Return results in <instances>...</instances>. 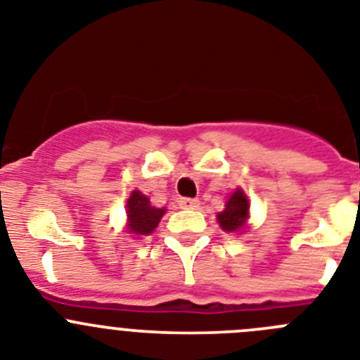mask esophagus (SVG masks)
Here are the masks:
<instances>
[{"instance_id": "obj_1", "label": "esophagus", "mask_w": 360, "mask_h": 360, "mask_svg": "<svg viewBox=\"0 0 360 360\" xmlns=\"http://www.w3.org/2000/svg\"><path fill=\"white\" fill-rule=\"evenodd\" d=\"M178 205L182 209H198L200 202L196 198H180L178 200Z\"/></svg>"}]
</instances>
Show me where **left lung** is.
Here are the masks:
<instances>
[{
	"mask_svg": "<svg viewBox=\"0 0 360 360\" xmlns=\"http://www.w3.org/2000/svg\"><path fill=\"white\" fill-rule=\"evenodd\" d=\"M250 203L247 195L238 187L231 195V198L225 203V209L218 212V224L225 232H240L247 227V219H249Z\"/></svg>",
	"mask_w": 360,
	"mask_h": 360,
	"instance_id": "left-lung-1",
	"label": "left lung"
}]
</instances>
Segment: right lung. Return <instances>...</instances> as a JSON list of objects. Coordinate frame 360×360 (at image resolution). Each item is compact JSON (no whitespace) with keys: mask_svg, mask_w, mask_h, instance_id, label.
<instances>
[{"mask_svg":"<svg viewBox=\"0 0 360 360\" xmlns=\"http://www.w3.org/2000/svg\"><path fill=\"white\" fill-rule=\"evenodd\" d=\"M165 214L164 207H153L151 202L141 191H133L126 203L128 232L133 236H148L157 229L158 221Z\"/></svg>","mask_w":360,"mask_h":360,"instance_id":"obj_1","label":"right lung"}]
</instances>
